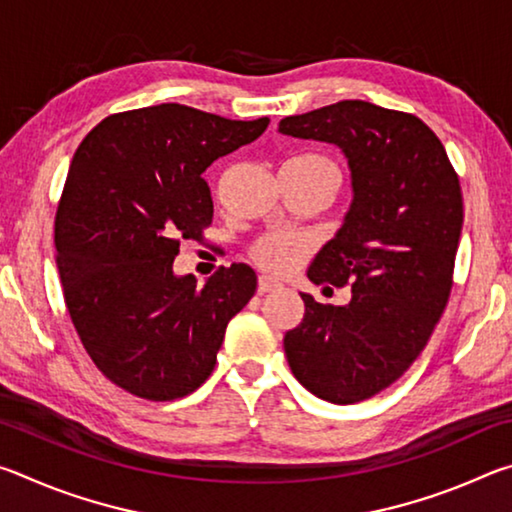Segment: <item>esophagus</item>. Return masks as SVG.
Masks as SVG:
<instances>
[{"label": "esophagus", "instance_id": "34e87169", "mask_svg": "<svg viewBox=\"0 0 512 512\" xmlns=\"http://www.w3.org/2000/svg\"><path fill=\"white\" fill-rule=\"evenodd\" d=\"M280 289H282V284L271 280V277H266V275H262V277H259V280H257V293H259V296H264V293L280 291Z\"/></svg>", "mask_w": 512, "mask_h": 512}]
</instances>
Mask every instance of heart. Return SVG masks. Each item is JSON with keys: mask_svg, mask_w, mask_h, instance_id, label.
<instances>
[{"mask_svg": "<svg viewBox=\"0 0 512 512\" xmlns=\"http://www.w3.org/2000/svg\"><path fill=\"white\" fill-rule=\"evenodd\" d=\"M291 164H296V167L307 171L325 173V176L339 180V167H336L327 155L305 153L300 155V158H293ZM311 248H314V244H311V239L305 235H296V232H268V235L255 241L253 248H250V257H253V262L259 268H264V271L284 275L305 262Z\"/></svg>", "mask_w": 512, "mask_h": 512, "instance_id": "heart-1", "label": "heart"}]
</instances>
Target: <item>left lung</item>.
<instances>
[{
  "mask_svg": "<svg viewBox=\"0 0 512 512\" xmlns=\"http://www.w3.org/2000/svg\"><path fill=\"white\" fill-rule=\"evenodd\" d=\"M280 133L339 146L354 192L307 271L314 284H350L352 300L334 307L300 293L305 318L284 336V354L320 400H368L409 370L447 307L461 185L443 142L409 112L339 101L284 117Z\"/></svg>",
  "mask_w": 512,
  "mask_h": 512,
  "instance_id": "obj_1",
  "label": "left lung"
}]
</instances>
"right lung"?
<instances>
[{"label":"right lung","mask_w":512,"mask_h":512,"mask_svg":"<svg viewBox=\"0 0 512 512\" xmlns=\"http://www.w3.org/2000/svg\"><path fill=\"white\" fill-rule=\"evenodd\" d=\"M180 103L110 115L76 149L56 212V266L85 352L124 391L151 402L212 375L225 327L257 275L219 268L178 277L180 239H201L214 205L203 171L266 131Z\"/></svg>","instance_id":"obj_1"}]
</instances>
